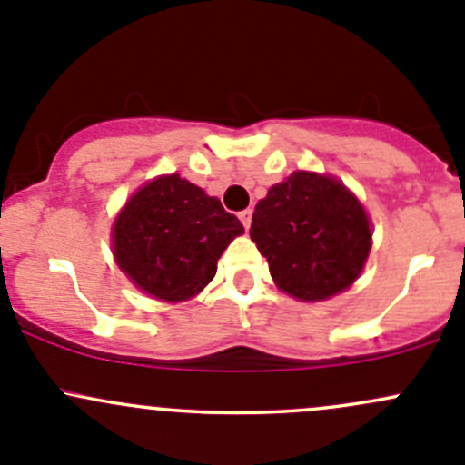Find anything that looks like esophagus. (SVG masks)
Returning a JSON list of instances; mask_svg holds the SVG:
<instances>
[{
	"instance_id": "34e87169",
	"label": "esophagus",
	"mask_w": 465,
	"mask_h": 465,
	"mask_svg": "<svg viewBox=\"0 0 465 465\" xmlns=\"http://www.w3.org/2000/svg\"><path fill=\"white\" fill-rule=\"evenodd\" d=\"M238 218H241L242 227H245V229H250V224H252V209H245V211H241V213H238Z\"/></svg>"
}]
</instances>
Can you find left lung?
Instances as JSON below:
<instances>
[{
	"mask_svg": "<svg viewBox=\"0 0 465 465\" xmlns=\"http://www.w3.org/2000/svg\"><path fill=\"white\" fill-rule=\"evenodd\" d=\"M250 236L276 285L303 302L349 288L371 250L362 204L341 182L306 171L267 191L252 215Z\"/></svg>",
	"mask_w": 465,
	"mask_h": 465,
	"instance_id": "left-lung-1",
	"label": "left lung"
}]
</instances>
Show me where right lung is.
<instances>
[{
    "label": "right lung",
    "instance_id": "right-lung-1",
    "mask_svg": "<svg viewBox=\"0 0 465 465\" xmlns=\"http://www.w3.org/2000/svg\"><path fill=\"white\" fill-rule=\"evenodd\" d=\"M241 233L236 215L180 175L157 177L137 191L112 229L121 270L163 302L198 294Z\"/></svg>",
    "mask_w": 465,
    "mask_h": 465
}]
</instances>
